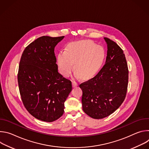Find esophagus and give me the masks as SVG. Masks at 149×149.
Listing matches in <instances>:
<instances>
[{
    "label": "esophagus",
    "mask_w": 149,
    "mask_h": 149,
    "mask_svg": "<svg viewBox=\"0 0 149 149\" xmlns=\"http://www.w3.org/2000/svg\"><path fill=\"white\" fill-rule=\"evenodd\" d=\"M72 85H73L74 87H75L78 86V83H77L75 81H73L72 82Z\"/></svg>",
    "instance_id": "esophagus-1"
}]
</instances>
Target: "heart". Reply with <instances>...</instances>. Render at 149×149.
<instances>
[{
  "instance_id": "obj_1",
  "label": "heart",
  "mask_w": 149,
  "mask_h": 149,
  "mask_svg": "<svg viewBox=\"0 0 149 149\" xmlns=\"http://www.w3.org/2000/svg\"><path fill=\"white\" fill-rule=\"evenodd\" d=\"M104 57V51L101 47L93 42L82 40L72 42L67 47L66 51H61L57 55L56 63L63 76H70L75 63V77L88 79L100 71Z\"/></svg>"
}]
</instances>
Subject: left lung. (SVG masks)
Instances as JSON below:
<instances>
[{"label": "left lung", "mask_w": 149, "mask_h": 149, "mask_svg": "<svg viewBox=\"0 0 149 149\" xmlns=\"http://www.w3.org/2000/svg\"><path fill=\"white\" fill-rule=\"evenodd\" d=\"M104 39L107 45L105 65L95 77L79 86L82 110L94 119L105 118L118 109L128 86L129 70L123 51L111 39Z\"/></svg>", "instance_id": "obj_1"}]
</instances>
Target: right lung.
<instances>
[{
  "label": "right lung",
  "mask_w": 149,
  "mask_h": 149,
  "mask_svg": "<svg viewBox=\"0 0 149 149\" xmlns=\"http://www.w3.org/2000/svg\"><path fill=\"white\" fill-rule=\"evenodd\" d=\"M64 36H41L26 47L19 62L20 94L28 111L38 120L52 122L64 112L72 91L71 81L58 71L54 49Z\"/></svg>",
  "instance_id": "add662e5"
}]
</instances>
